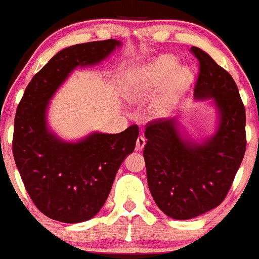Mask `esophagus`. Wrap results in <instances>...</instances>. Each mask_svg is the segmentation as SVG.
Instances as JSON below:
<instances>
[{"label":"esophagus","mask_w":259,"mask_h":259,"mask_svg":"<svg viewBox=\"0 0 259 259\" xmlns=\"http://www.w3.org/2000/svg\"><path fill=\"white\" fill-rule=\"evenodd\" d=\"M146 145V138L143 136H138L137 141H136V148L137 150H142Z\"/></svg>","instance_id":"34e87169"}]
</instances>
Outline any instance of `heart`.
<instances>
[{"mask_svg": "<svg viewBox=\"0 0 259 259\" xmlns=\"http://www.w3.org/2000/svg\"><path fill=\"white\" fill-rule=\"evenodd\" d=\"M176 60L172 56H161L150 68L141 73L133 74L131 84V94L137 99H142L155 93L163 83L168 74L175 69ZM191 83V74L188 69L180 68L174 71L170 78L168 88V103L181 96Z\"/></svg>", "mask_w": 259, "mask_h": 259, "instance_id": "1", "label": "heart"}]
</instances>
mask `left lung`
I'll return each mask as SVG.
<instances>
[{"instance_id": "8db88e82", "label": "left lung", "mask_w": 259, "mask_h": 259, "mask_svg": "<svg viewBox=\"0 0 259 259\" xmlns=\"http://www.w3.org/2000/svg\"><path fill=\"white\" fill-rule=\"evenodd\" d=\"M199 60L195 97L214 98L219 128L203 145L185 141L174 119L146 126L143 157L147 184L158 208L167 217L186 220L223 203L245 153V109L234 79L205 51L193 48Z\"/></svg>"}]
</instances>
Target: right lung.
<instances>
[{
	"label": "right lung",
	"instance_id": "add662e5",
	"mask_svg": "<svg viewBox=\"0 0 259 259\" xmlns=\"http://www.w3.org/2000/svg\"><path fill=\"white\" fill-rule=\"evenodd\" d=\"M119 45L109 39L63 49L35 74L17 106L15 162L32 203L58 222H85L101 210L140 130L132 124L116 135L93 133L76 143L63 142L46 126L49 99L76 66L99 63Z\"/></svg>",
	"mask_w": 259,
	"mask_h": 259
}]
</instances>
